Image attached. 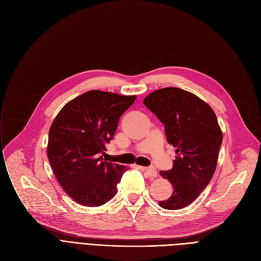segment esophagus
<instances>
[{
	"mask_svg": "<svg viewBox=\"0 0 261 261\" xmlns=\"http://www.w3.org/2000/svg\"><path fill=\"white\" fill-rule=\"evenodd\" d=\"M140 169H142L144 172H146V174L149 177H156L158 176V172L153 167H140Z\"/></svg>",
	"mask_w": 261,
	"mask_h": 261,
	"instance_id": "1",
	"label": "esophagus"
}]
</instances>
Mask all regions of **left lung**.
Wrapping results in <instances>:
<instances>
[{"label": "left lung", "instance_id": "1", "mask_svg": "<svg viewBox=\"0 0 261 261\" xmlns=\"http://www.w3.org/2000/svg\"><path fill=\"white\" fill-rule=\"evenodd\" d=\"M145 106L165 126L168 144L176 158L161 175L173 186L169 199L160 201L175 211L193 203L210 184L216 170L222 132L212 108L196 95L179 88H164L149 94Z\"/></svg>", "mask_w": 261, "mask_h": 261}]
</instances>
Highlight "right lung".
<instances>
[{"instance_id":"obj_1","label":"right lung","mask_w":261,"mask_h":261,"mask_svg":"<svg viewBox=\"0 0 261 261\" xmlns=\"http://www.w3.org/2000/svg\"><path fill=\"white\" fill-rule=\"evenodd\" d=\"M134 100L135 96L93 90L67 102L55 118L48 161L67 196L78 204L100 206L116 195L126 168L103 156L120 116Z\"/></svg>"}]
</instances>
